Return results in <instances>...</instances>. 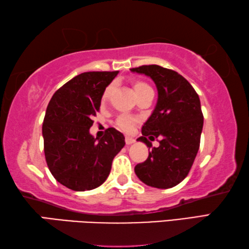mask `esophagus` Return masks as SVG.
<instances>
[{
    "label": "esophagus",
    "mask_w": 249,
    "mask_h": 249,
    "mask_svg": "<svg viewBox=\"0 0 249 249\" xmlns=\"http://www.w3.org/2000/svg\"><path fill=\"white\" fill-rule=\"evenodd\" d=\"M135 142V140L133 137H129V136H126L125 137V142H126V145H130V144H133V142Z\"/></svg>",
    "instance_id": "1"
}]
</instances>
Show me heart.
I'll return each mask as SVG.
<instances>
[{"mask_svg": "<svg viewBox=\"0 0 249 249\" xmlns=\"http://www.w3.org/2000/svg\"><path fill=\"white\" fill-rule=\"evenodd\" d=\"M133 88L135 90V93L137 94L138 98H140V96L144 93H146V92L153 91L148 84H147L146 82L141 81V80H136V81H134ZM113 90H114V84H109V86L105 88L103 95H102V100L103 101L107 100L109 96H111ZM135 123H136V119H134V117L128 116V115H121L117 117V120H116L117 127L125 130V132H128V130L132 129Z\"/></svg>", "mask_w": 249, "mask_h": 249, "instance_id": "b5f03b06", "label": "heart"}]
</instances>
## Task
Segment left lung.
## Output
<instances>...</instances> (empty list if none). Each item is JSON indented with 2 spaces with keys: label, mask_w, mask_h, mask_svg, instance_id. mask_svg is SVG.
<instances>
[{
  "label": "left lung",
  "mask_w": 249,
  "mask_h": 249,
  "mask_svg": "<svg viewBox=\"0 0 249 249\" xmlns=\"http://www.w3.org/2000/svg\"><path fill=\"white\" fill-rule=\"evenodd\" d=\"M130 71L150 77L158 91L157 104L137 138L151 150L144 162L135 166V174L149 187L172 188L188 176L199 150L203 128L199 95L174 70L149 65ZM157 137L160 146L153 147L150 141Z\"/></svg>",
  "instance_id": "1"
}]
</instances>
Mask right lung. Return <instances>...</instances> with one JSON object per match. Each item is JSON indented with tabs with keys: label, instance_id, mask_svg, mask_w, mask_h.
Wrapping results in <instances>:
<instances>
[{
	"label": "right lung",
	"instance_id": "1",
	"mask_svg": "<svg viewBox=\"0 0 249 249\" xmlns=\"http://www.w3.org/2000/svg\"><path fill=\"white\" fill-rule=\"evenodd\" d=\"M119 71L83 72L53 95L43 123L45 158L58 182L73 191L100 187L112 161L125 145V137L109 127L98 140L90 134L103 92Z\"/></svg>",
	"mask_w": 249,
	"mask_h": 249
}]
</instances>
